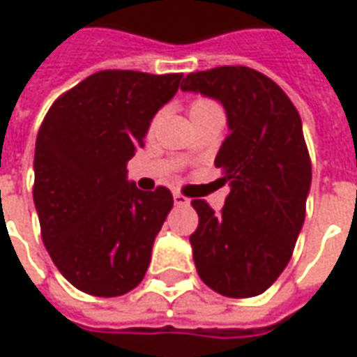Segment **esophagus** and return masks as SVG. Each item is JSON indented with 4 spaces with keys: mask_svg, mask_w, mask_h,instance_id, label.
<instances>
[{
    "mask_svg": "<svg viewBox=\"0 0 357 357\" xmlns=\"http://www.w3.org/2000/svg\"><path fill=\"white\" fill-rule=\"evenodd\" d=\"M174 203L178 206H183V204H189V199L185 195H181V193H174Z\"/></svg>",
    "mask_w": 357,
    "mask_h": 357,
    "instance_id": "obj_1",
    "label": "esophagus"
}]
</instances>
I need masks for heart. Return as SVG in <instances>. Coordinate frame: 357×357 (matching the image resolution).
Instances as JSON below:
<instances>
[{
  "label": "heart",
  "mask_w": 357,
  "mask_h": 357,
  "mask_svg": "<svg viewBox=\"0 0 357 357\" xmlns=\"http://www.w3.org/2000/svg\"><path fill=\"white\" fill-rule=\"evenodd\" d=\"M214 106H216V102L208 100V98H195V100H191V104H189V114H191V116H195V114H199V112L214 108ZM156 123H158V116H154V118L151 119V126H149V129H154Z\"/></svg>",
  "instance_id": "b5f03b06"
}]
</instances>
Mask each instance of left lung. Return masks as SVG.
Wrapping results in <instances>:
<instances>
[{
  "instance_id": "obj_1",
  "label": "left lung",
  "mask_w": 357,
  "mask_h": 357,
  "mask_svg": "<svg viewBox=\"0 0 357 357\" xmlns=\"http://www.w3.org/2000/svg\"><path fill=\"white\" fill-rule=\"evenodd\" d=\"M181 91L222 102L230 135L214 166L230 193L220 213L191 204L199 226L189 236L197 273L226 298L259 296L282 274L305 218L311 158L301 118L286 92L251 67L189 73Z\"/></svg>"
}]
</instances>
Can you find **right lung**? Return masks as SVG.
Here are the masks:
<instances>
[{
    "instance_id": "1",
    "label": "right lung",
    "mask_w": 357,
    "mask_h": 357,
    "mask_svg": "<svg viewBox=\"0 0 357 357\" xmlns=\"http://www.w3.org/2000/svg\"><path fill=\"white\" fill-rule=\"evenodd\" d=\"M181 77L98 71L63 92L40 126L32 195L42 241L77 290L116 298L144 278L174 197L162 185L137 189L127 160Z\"/></svg>"
}]
</instances>
